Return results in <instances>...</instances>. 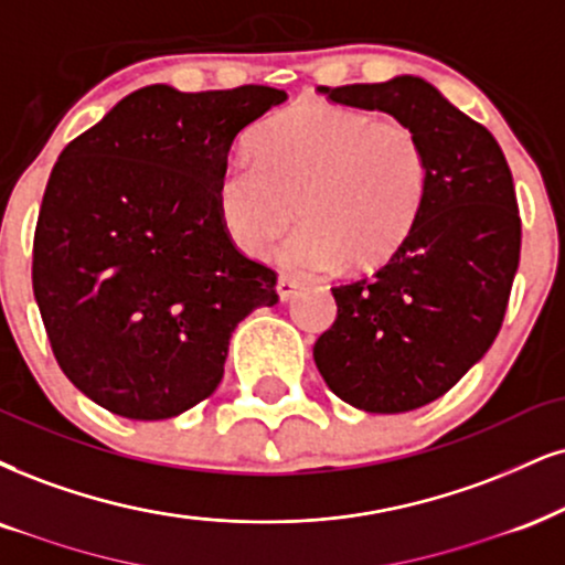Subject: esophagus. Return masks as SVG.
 <instances>
[{
  "instance_id": "1",
  "label": "esophagus",
  "mask_w": 565,
  "mask_h": 565,
  "mask_svg": "<svg viewBox=\"0 0 565 565\" xmlns=\"http://www.w3.org/2000/svg\"><path fill=\"white\" fill-rule=\"evenodd\" d=\"M298 288H301V282H298L296 277H288V275L277 277V296H280V301H290V298L298 294Z\"/></svg>"
}]
</instances>
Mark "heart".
Wrapping results in <instances>:
<instances>
[{
    "instance_id": "b5f03b06",
    "label": "heart",
    "mask_w": 565,
    "mask_h": 565,
    "mask_svg": "<svg viewBox=\"0 0 565 565\" xmlns=\"http://www.w3.org/2000/svg\"><path fill=\"white\" fill-rule=\"evenodd\" d=\"M256 159H235L217 180L230 241L264 256L282 243L285 267L335 271L374 267L403 246L427 196L429 164L416 130L322 99L269 117L250 138Z\"/></svg>"
}]
</instances>
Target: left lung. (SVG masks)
Wrapping results in <instances>:
<instances>
[{"label":"left lung","mask_w":565,"mask_h":565,"mask_svg":"<svg viewBox=\"0 0 565 565\" xmlns=\"http://www.w3.org/2000/svg\"><path fill=\"white\" fill-rule=\"evenodd\" d=\"M317 90L411 125L427 154L414 230L374 275L332 288L338 319L315 343L338 398L403 414L448 393L498 338L521 254L513 178L490 130L427 81L398 75Z\"/></svg>","instance_id":"left-lung-1"}]
</instances>
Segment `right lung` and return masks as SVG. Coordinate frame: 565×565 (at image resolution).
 Instances as JSON below:
<instances>
[{
    "label": "right lung",
    "mask_w": 565,
    "mask_h": 565,
    "mask_svg": "<svg viewBox=\"0 0 565 565\" xmlns=\"http://www.w3.org/2000/svg\"><path fill=\"white\" fill-rule=\"evenodd\" d=\"M280 88L154 83L70 141L33 235V296L65 377L125 419L193 408L225 374L230 335L277 303L275 269L243 256L217 180Z\"/></svg>",
    "instance_id": "obj_1"
}]
</instances>
